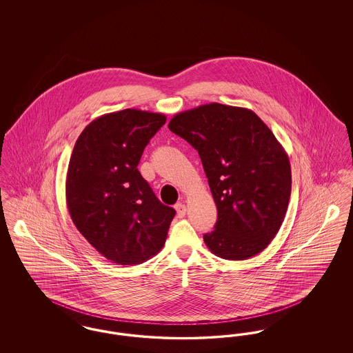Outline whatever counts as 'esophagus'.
<instances>
[{"instance_id": "34e87169", "label": "esophagus", "mask_w": 353, "mask_h": 353, "mask_svg": "<svg viewBox=\"0 0 353 353\" xmlns=\"http://www.w3.org/2000/svg\"><path fill=\"white\" fill-rule=\"evenodd\" d=\"M174 209L177 210V214H179V217H184L185 213H186V208H185V203H183V202H177V203L174 205Z\"/></svg>"}]
</instances>
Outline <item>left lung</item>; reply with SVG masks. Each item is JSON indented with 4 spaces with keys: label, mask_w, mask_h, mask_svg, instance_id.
Returning a JSON list of instances; mask_svg holds the SVG:
<instances>
[{
    "label": "left lung",
    "mask_w": 353,
    "mask_h": 353,
    "mask_svg": "<svg viewBox=\"0 0 353 353\" xmlns=\"http://www.w3.org/2000/svg\"><path fill=\"white\" fill-rule=\"evenodd\" d=\"M169 130L201 157L219 219L203 234L219 258L243 261L268 248L291 194L288 156L252 110L209 103L174 115Z\"/></svg>",
    "instance_id": "left-lung-1"
}]
</instances>
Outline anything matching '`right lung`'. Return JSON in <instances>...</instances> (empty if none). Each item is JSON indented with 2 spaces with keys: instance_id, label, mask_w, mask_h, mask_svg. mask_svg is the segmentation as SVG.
I'll use <instances>...</instances> for the list:
<instances>
[{
  "instance_id": "1",
  "label": "right lung",
  "mask_w": 353,
  "mask_h": 353,
  "mask_svg": "<svg viewBox=\"0 0 353 353\" xmlns=\"http://www.w3.org/2000/svg\"><path fill=\"white\" fill-rule=\"evenodd\" d=\"M165 121L163 114L134 108L101 115L79 134L70 157L71 219L92 248L119 265H139L160 252L176 214L137 169Z\"/></svg>"
}]
</instances>
